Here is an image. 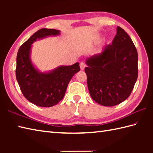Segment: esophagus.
Segmentation results:
<instances>
[{"label": "esophagus", "mask_w": 153, "mask_h": 153, "mask_svg": "<svg viewBox=\"0 0 153 153\" xmlns=\"http://www.w3.org/2000/svg\"><path fill=\"white\" fill-rule=\"evenodd\" d=\"M79 66H80L81 70H84V68L85 67V63L83 62H80L79 64Z\"/></svg>", "instance_id": "1"}]
</instances>
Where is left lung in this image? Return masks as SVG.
<instances>
[{"label": "left lung", "instance_id": "obj_1", "mask_svg": "<svg viewBox=\"0 0 153 153\" xmlns=\"http://www.w3.org/2000/svg\"><path fill=\"white\" fill-rule=\"evenodd\" d=\"M85 71L91 98L105 106L118 105L129 97L138 76V54L131 39L117 27L112 44L86 60Z\"/></svg>", "mask_w": 153, "mask_h": 153}]
</instances>
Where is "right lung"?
I'll return each mask as SVG.
<instances>
[{"label":"right lung","mask_w":153,"mask_h":153,"mask_svg":"<svg viewBox=\"0 0 153 153\" xmlns=\"http://www.w3.org/2000/svg\"><path fill=\"white\" fill-rule=\"evenodd\" d=\"M60 31L43 28L38 30L19 47L16 58V76L23 95L36 106L51 107L62 100L74 74L80 70L79 63L60 66L48 73L39 72L30 59L31 45L37 39L58 35Z\"/></svg>","instance_id":"obj_1"}]
</instances>
